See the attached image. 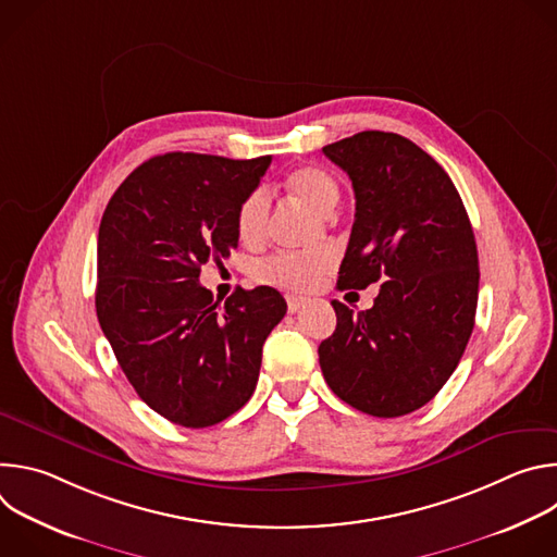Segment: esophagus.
I'll list each match as a JSON object with an SVG mask.
<instances>
[{
  "instance_id": "esophagus-1",
  "label": "esophagus",
  "mask_w": 557,
  "mask_h": 557,
  "mask_svg": "<svg viewBox=\"0 0 557 557\" xmlns=\"http://www.w3.org/2000/svg\"><path fill=\"white\" fill-rule=\"evenodd\" d=\"M304 297L299 295H286V304H288V312H297L301 306H304Z\"/></svg>"
}]
</instances>
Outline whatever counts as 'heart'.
Returning a JSON list of instances; mask_svg holds the SVG:
<instances>
[{
    "mask_svg": "<svg viewBox=\"0 0 557 557\" xmlns=\"http://www.w3.org/2000/svg\"><path fill=\"white\" fill-rule=\"evenodd\" d=\"M286 189L290 196L314 209L317 213L329 215L337 207L342 198V187L337 178L317 165H304L288 174ZM271 198L264 187L253 189L245 196L235 213V228L245 245H258L269 222ZM331 267V256L326 251L312 253H277L253 267V277L264 284L282 286V288H308L320 280Z\"/></svg>",
    "mask_w": 557,
    "mask_h": 557,
    "instance_id": "obj_1",
    "label": "heart"
}]
</instances>
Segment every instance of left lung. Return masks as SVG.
Wrapping results in <instances>:
<instances>
[{
	"label": "left lung",
	"mask_w": 557,
	"mask_h": 557,
	"mask_svg": "<svg viewBox=\"0 0 557 557\" xmlns=\"http://www.w3.org/2000/svg\"><path fill=\"white\" fill-rule=\"evenodd\" d=\"M324 153L357 200L337 286L386 282L357 314L333 301L337 329L320 366L348 406L404 417L434 399L471 337L481 280L471 222L447 172L406 136L368 129Z\"/></svg>",
	"instance_id": "1"
}]
</instances>
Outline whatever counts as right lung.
Wrapping results in <instances>:
<instances>
[{
    "label": "right lung",
    "instance_id": "1",
    "mask_svg": "<svg viewBox=\"0 0 557 557\" xmlns=\"http://www.w3.org/2000/svg\"><path fill=\"white\" fill-rule=\"evenodd\" d=\"M269 165L271 156H153L101 218L99 324L136 394L176 425H215L251 399L262 346L286 314L275 288H235L222 304L198 282L202 264L237 247V207Z\"/></svg>",
    "mask_w": 557,
    "mask_h": 557
}]
</instances>
